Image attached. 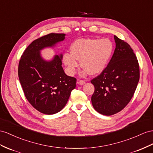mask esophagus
Listing matches in <instances>:
<instances>
[{
    "label": "esophagus",
    "mask_w": 153,
    "mask_h": 153,
    "mask_svg": "<svg viewBox=\"0 0 153 153\" xmlns=\"http://www.w3.org/2000/svg\"><path fill=\"white\" fill-rule=\"evenodd\" d=\"M77 84L80 85H83L85 84V81L83 80H79L77 81Z\"/></svg>",
    "instance_id": "obj_1"
}]
</instances>
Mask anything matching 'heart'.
Segmentation results:
<instances>
[{"instance_id": "1", "label": "heart", "mask_w": 153, "mask_h": 153, "mask_svg": "<svg viewBox=\"0 0 153 153\" xmlns=\"http://www.w3.org/2000/svg\"><path fill=\"white\" fill-rule=\"evenodd\" d=\"M70 52L63 55L64 64L70 74H74L80 61L81 76L90 74L94 76L106 68L114 52V45L108 39H81L70 47Z\"/></svg>"}]
</instances>
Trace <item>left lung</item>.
Instances as JSON below:
<instances>
[{"mask_svg":"<svg viewBox=\"0 0 153 153\" xmlns=\"http://www.w3.org/2000/svg\"><path fill=\"white\" fill-rule=\"evenodd\" d=\"M116 48L100 75L91 81L92 104L100 114L111 116L123 109L134 95L140 79L137 58L128 43L114 36Z\"/></svg>","mask_w":153,"mask_h":153,"instance_id":"obj_1","label":"left lung"}]
</instances>
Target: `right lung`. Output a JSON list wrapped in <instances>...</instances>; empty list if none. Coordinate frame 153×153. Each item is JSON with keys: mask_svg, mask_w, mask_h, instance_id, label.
I'll use <instances>...</instances> for the list:
<instances>
[{"mask_svg": "<svg viewBox=\"0 0 153 153\" xmlns=\"http://www.w3.org/2000/svg\"><path fill=\"white\" fill-rule=\"evenodd\" d=\"M66 34L50 33L27 47L19 63L18 74L25 95L38 111L53 114L65 107L76 88V79L66 75L62 67V54L46 60L41 51L63 41Z\"/></svg>", "mask_w": 153, "mask_h": 153, "instance_id": "right-lung-1", "label": "right lung"}]
</instances>
